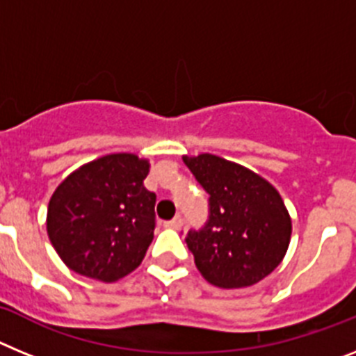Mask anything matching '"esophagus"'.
I'll return each mask as SVG.
<instances>
[{"label":"esophagus","mask_w":356,"mask_h":356,"mask_svg":"<svg viewBox=\"0 0 356 356\" xmlns=\"http://www.w3.org/2000/svg\"><path fill=\"white\" fill-rule=\"evenodd\" d=\"M163 226H165V228H171V229H180L181 228V217L180 216L172 217L171 221L163 222Z\"/></svg>","instance_id":"esophagus-1"}]
</instances>
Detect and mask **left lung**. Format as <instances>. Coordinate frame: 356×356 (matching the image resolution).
<instances>
[{
  "mask_svg": "<svg viewBox=\"0 0 356 356\" xmlns=\"http://www.w3.org/2000/svg\"><path fill=\"white\" fill-rule=\"evenodd\" d=\"M184 162L210 194L209 222L185 238L197 271L221 289L259 284L291 242V216L280 193L251 169L217 155H185Z\"/></svg>",
  "mask_w": 356,
  "mask_h": 356,
  "instance_id": "1",
  "label": "left lung"
}]
</instances>
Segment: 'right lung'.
Returning a JSON list of instances; mask_svg holds the SVG:
<instances>
[{"label":"right lung","mask_w":356,"mask_h":356,"mask_svg":"<svg viewBox=\"0 0 356 356\" xmlns=\"http://www.w3.org/2000/svg\"><path fill=\"white\" fill-rule=\"evenodd\" d=\"M147 172L149 160L112 153L83 163L55 188L46 228L69 269L112 284L140 266L155 229Z\"/></svg>","instance_id":"right-lung-1"}]
</instances>
